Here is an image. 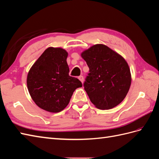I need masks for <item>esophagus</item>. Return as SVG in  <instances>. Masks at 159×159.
<instances>
[{
	"mask_svg": "<svg viewBox=\"0 0 159 159\" xmlns=\"http://www.w3.org/2000/svg\"><path fill=\"white\" fill-rule=\"evenodd\" d=\"M78 79L81 81V82H82V84H83V82H84V77L82 76V75H80V76H79L78 77Z\"/></svg>",
	"mask_w": 159,
	"mask_h": 159,
	"instance_id": "esophagus-1",
	"label": "esophagus"
}]
</instances>
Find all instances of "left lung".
Here are the masks:
<instances>
[{"mask_svg": "<svg viewBox=\"0 0 159 159\" xmlns=\"http://www.w3.org/2000/svg\"><path fill=\"white\" fill-rule=\"evenodd\" d=\"M81 57L90 69L84 86L90 101L102 110L117 106L125 98L131 83L125 59L102 44L84 50Z\"/></svg>", "mask_w": 159, "mask_h": 159, "instance_id": "8db88e82", "label": "left lung"}]
</instances>
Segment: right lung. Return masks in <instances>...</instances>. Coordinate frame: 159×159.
Returning a JSON list of instances; mask_svg holds the SVG:
<instances>
[{
    "instance_id": "add662e5",
    "label": "right lung",
    "mask_w": 159,
    "mask_h": 159,
    "mask_svg": "<svg viewBox=\"0 0 159 159\" xmlns=\"http://www.w3.org/2000/svg\"><path fill=\"white\" fill-rule=\"evenodd\" d=\"M68 52L62 48L48 47L30 68L27 86L31 98L40 109L59 113L66 107L80 81L69 75Z\"/></svg>"
}]
</instances>
